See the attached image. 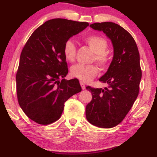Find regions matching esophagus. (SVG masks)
I'll use <instances>...</instances> for the list:
<instances>
[{
  "label": "esophagus",
  "instance_id": "obj_1",
  "mask_svg": "<svg viewBox=\"0 0 157 157\" xmlns=\"http://www.w3.org/2000/svg\"><path fill=\"white\" fill-rule=\"evenodd\" d=\"M80 84H81V88H82L83 90L86 89V86H85L84 83H83V82H80Z\"/></svg>",
  "mask_w": 157,
  "mask_h": 157
}]
</instances>
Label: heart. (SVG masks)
I'll use <instances>...</instances> for the list:
<instances>
[{
  "mask_svg": "<svg viewBox=\"0 0 157 157\" xmlns=\"http://www.w3.org/2000/svg\"><path fill=\"white\" fill-rule=\"evenodd\" d=\"M84 41L95 53L94 61L98 65L106 67L110 63L111 59L106 50L108 48V42L106 38L98 35H91L84 38ZM63 53L68 61L73 62L76 59V47L72 40H66L63 44ZM98 69L95 65L76 64L72 66L71 74L73 77L83 82H89L97 76Z\"/></svg>",
  "mask_w": 157,
  "mask_h": 157,
  "instance_id": "b5f03b06",
  "label": "heart"
}]
</instances>
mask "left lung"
<instances>
[{"instance_id":"left-lung-1","label":"left lung","mask_w":157,"mask_h":157,"mask_svg":"<svg viewBox=\"0 0 157 157\" xmlns=\"http://www.w3.org/2000/svg\"><path fill=\"white\" fill-rule=\"evenodd\" d=\"M90 26L110 38L113 58L107 72L99 79L108 83V88L86 87L92 94L86 117L94 126L112 128L123 121L138 96L141 78L138 47L132 36L117 23H95Z\"/></svg>"}]
</instances>
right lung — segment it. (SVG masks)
<instances>
[{
    "instance_id": "right-lung-1",
    "label": "right lung",
    "mask_w": 157,
    "mask_h": 157,
    "mask_svg": "<svg viewBox=\"0 0 157 157\" xmlns=\"http://www.w3.org/2000/svg\"><path fill=\"white\" fill-rule=\"evenodd\" d=\"M88 25L86 22L51 19L37 28L25 43L16 76L17 98L23 112L36 123L56 121L64 103L81 91L78 79L63 78L68 69L63 46Z\"/></svg>"
}]
</instances>
